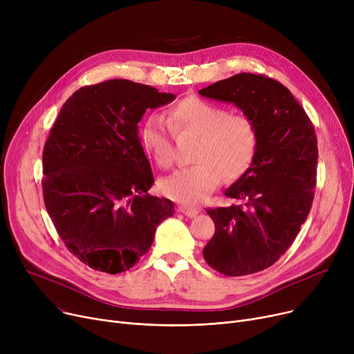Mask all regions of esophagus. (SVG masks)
<instances>
[{"instance_id": "34e87169", "label": "esophagus", "mask_w": 354, "mask_h": 354, "mask_svg": "<svg viewBox=\"0 0 354 354\" xmlns=\"http://www.w3.org/2000/svg\"><path fill=\"white\" fill-rule=\"evenodd\" d=\"M178 209L183 214V215H187V216H189V218H194V216H196L198 214H199V208H195V207H189V205H179L178 207Z\"/></svg>"}]
</instances>
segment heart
Wrapping results in <instances>:
<instances>
[{"mask_svg":"<svg viewBox=\"0 0 354 354\" xmlns=\"http://www.w3.org/2000/svg\"><path fill=\"white\" fill-rule=\"evenodd\" d=\"M167 122L152 115L139 129L145 152L158 165L167 167L174 162L172 138L198 136L192 149L195 165L182 167L162 182V191L174 201L194 205L214 192L222 180L243 176L254 162L257 129L245 115H230L219 104L199 97H188L167 110Z\"/></svg>","mask_w":354,"mask_h":354,"instance_id":"b5f03b06","label":"heart"}]
</instances>
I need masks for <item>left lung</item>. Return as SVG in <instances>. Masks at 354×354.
Returning a JSON list of instances; mask_svg holds the SVG:
<instances>
[{
    "label": "left lung",
    "instance_id": "8db88e82",
    "mask_svg": "<svg viewBox=\"0 0 354 354\" xmlns=\"http://www.w3.org/2000/svg\"><path fill=\"white\" fill-rule=\"evenodd\" d=\"M199 95L234 103L258 138L250 169L225 191L239 202L207 211L215 234L203 258L228 277L263 271L290 248L311 209L319 156L314 126L291 91L263 74L239 73Z\"/></svg>",
    "mask_w": 354,
    "mask_h": 354
}]
</instances>
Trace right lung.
I'll return each instance as SVG.
<instances>
[{"label":"right lung","mask_w":354,"mask_h":354,"mask_svg":"<svg viewBox=\"0 0 354 354\" xmlns=\"http://www.w3.org/2000/svg\"><path fill=\"white\" fill-rule=\"evenodd\" d=\"M175 95L115 79L84 86L63 104L44 145L47 212L71 254L118 274L151 250L174 202L149 194L153 174L139 140L146 109Z\"/></svg>","instance_id":"1"}]
</instances>
